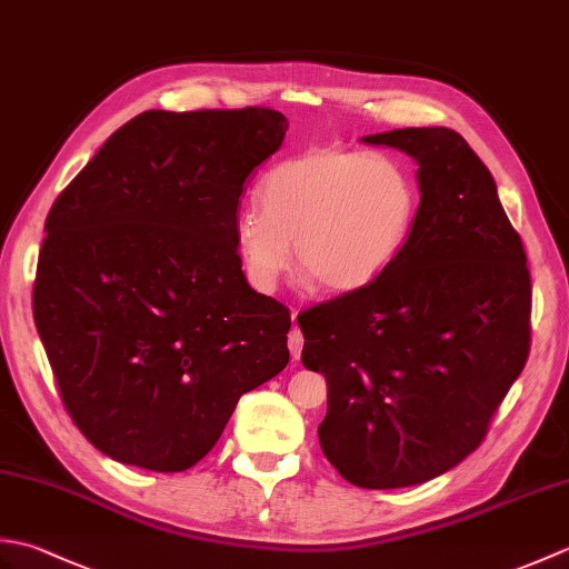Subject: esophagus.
<instances>
[{
  "mask_svg": "<svg viewBox=\"0 0 569 569\" xmlns=\"http://www.w3.org/2000/svg\"><path fill=\"white\" fill-rule=\"evenodd\" d=\"M293 330H291V335H288V349H291V355H293V359H298L300 357V352H303V332L298 330V325H296V318H298V310H293Z\"/></svg>",
  "mask_w": 569,
  "mask_h": 569,
  "instance_id": "obj_1",
  "label": "esophagus"
}]
</instances>
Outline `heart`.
Returning a JSON list of instances; mask_svg holds the SVG:
<instances>
[{
  "label": "heart",
  "instance_id": "obj_1",
  "mask_svg": "<svg viewBox=\"0 0 569 569\" xmlns=\"http://www.w3.org/2000/svg\"><path fill=\"white\" fill-rule=\"evenodd\" d=\"M261 208L234 217V247L251 288L273 293L296 259L318 283L352 293L401 257L420 210L418 178L393 153L312 147L259 183Z\"/></svg>",
  "mask_w": 569,
  "mask_h": 569
}]
</instances>
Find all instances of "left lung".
<instances>
[{
	"label": "left lung",
	"mask_w": 569,
	"mask_h": 569,
	"mask_svg": "<svg viewBox=\"0 0 569 569\" xmlns=\"http://www.w3.org/2000/svg\"><path fill=\"white\" fill-rule=\"evenodd\" d=\"M418 161L420 210L377 281L298 316L318 438L349 485L401 489L475 452L530 352V271L489 168L452 129L373 134Z\"/></svg>",
	"instance_id": "obj_1"
}]
</instances>
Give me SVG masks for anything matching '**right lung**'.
<instances>
[{
    "label": "right lung",
    "mask_w": 569,
    "mask_h": 569,
    "mask_svg": "<svg viewBox=\"0 0 569 569\" xmlns=\"http://www.w3.org/2000/svg\"><path fill=\"white\" fill-rule=\"evenodd\" d=\"M286 129L269 107L141 112L48 212L36 330L72 422L117 462L190 469L286 369L291 312L234 247L241 192Z\"/></svg>",
    "instance_id": "obj_1"
}]
</instances>
